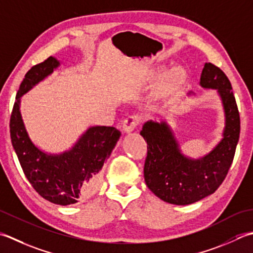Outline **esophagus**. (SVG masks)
Here are the masks:
<instances>
[{
    "label": "esophagus",
    "mask_w": 253,
    "mask_h": 253,
    "mask_svg": "<svg viewBox=\"0 0 253 253\" xmlns=\"http://www.w3.org/2000/svg\"><path fill=\"white\" fill-rule=\"evenodd\" d=\"M138 123H139V118L137 116H128L125 121L123 122V130L124 132L126 133H129L131 131H133L136 129V127L138 125Z\"/></svg>",
    "instance_id": "esophagus-1"
}]
</instances>
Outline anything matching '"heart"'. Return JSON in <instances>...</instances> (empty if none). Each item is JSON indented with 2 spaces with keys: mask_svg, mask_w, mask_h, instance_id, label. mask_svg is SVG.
Listing matches in <instances>:
<instances>
[{
  "mask_svg": "<svg viewBox=\"0 0 253 253\" xmlns=\"http://www.w3.org/2000/svg\"><path fill=\"white\" fill-rule=\"evenodd\" d=\"M165 69H158V70L153 73V78L158 79L162 77ZM186 72L182 67H174L171 70L168 71L165 76H163L162 80L160 82V90L163 92H172L179 88L185 81Z\"/></svg>",
  "mask_w": 253,
  "mask_h": 253,
  "instance_id": "1",
  "label": "heart"
}]
</instances>
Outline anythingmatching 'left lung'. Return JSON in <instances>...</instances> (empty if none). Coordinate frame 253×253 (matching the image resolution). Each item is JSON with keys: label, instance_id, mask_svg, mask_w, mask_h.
Instances as JSON below:
<instances>
[{"label": "left lung", "instance_id": "8db88e82", "mask_svg": "<svg viewBox=\"0 0 253 253\" xmlns=\"http://www.w3.org/2000/svg\"><path fill=\"white\" fill-rule=\"evenodd\" d=\"M200 85L217 91L225 114L221 140L207 155L199 159L186 157L165 121H148L140 131L148 145L143 169L146 184L153 194L170 204H193L218 189L228 173L239 140V112L226 74L206 62Z\"/></svg>", "mask_w": 253, "mask_h": 253}]
</instances>
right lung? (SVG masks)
I'll return each mask as SVG.
<instances>
[{"instance_id":"1","label":"right lung","mask_w":253,"mask_h":253,"mask_svg":"<svg viewBox=\"0 0 253 253\" xmlns=\"http://www.w3.org/2000/svg\"><path fill=\"white\" fill-rule=\"evenodd\" d=\"M60 66L54 57L34 66L26 74L15 98L9 122L11 140L22 169L39 195L58 205L74 204L90 196L98 184V172L121 137L114 127L92 126L72 148L48 153L29 137L21 114V97Z\"/></svg>"}]
</instances>
